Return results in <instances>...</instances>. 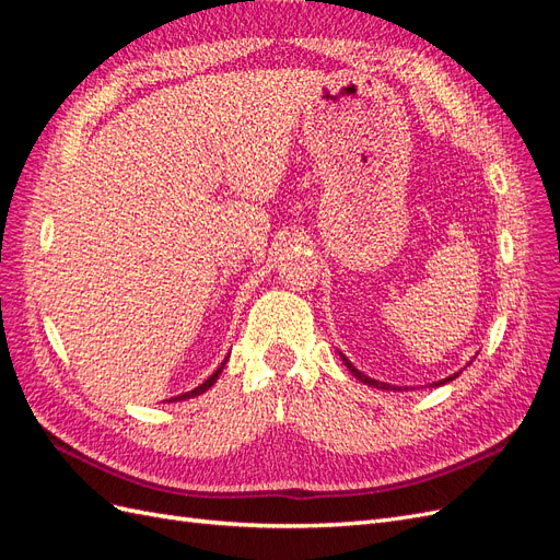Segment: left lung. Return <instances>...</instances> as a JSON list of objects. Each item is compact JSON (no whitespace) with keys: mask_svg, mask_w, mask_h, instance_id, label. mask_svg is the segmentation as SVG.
Segmentation results:
<instances>
[{"mask_svg":"<svg viewBox=\"0 0 560 560\" xmlns=\"http://www.w3.org/2000/svg\"><path fill=\"white\" fill-rule=\"evenodd\" d=\"M343 362H346V366L352 371V376L354 378H360L362 383H366V385H371V387H381V389H397V387H393V385H387V383H381V381H374V378H369V376H364L362 374V371H358V369H354L346 358H343ZM457 374H453V376H448V378H444V381H439V383H434V387L436 385H444V383H448V381H453Z\"/></svg>","mask_w":560,"mask_h":560,"instance_id":"1","label":"left lung"}]
</instances>
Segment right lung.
<instances>
[{
	"label": "right lung",
	"mask_w": 560,
	"mask_h": 560,
	"mask_svg": "<svg viewBox=\"0 0 560 560\" xmlns=\"http://www.w3.org/2000/svg\"><path fill=\"white\" fill-rule=\"evenodd\" d=\"M222 369H224V364H222V366H219V369L214 371V374H212V376H210V378H208L206 383H202V385H198V387H194V389H191V393H184V395H179V397H173V399H179V401H182V399H191V397H198L200 393H206V389H208V387H212V385H214V381L219 378V374H222Z\"/></svg>",
	"instance_id": "obj_1"
}]
</instances>
